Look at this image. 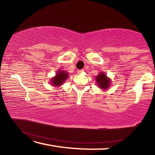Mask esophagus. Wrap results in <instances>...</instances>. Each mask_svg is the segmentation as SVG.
I'll use <instances>...</instances> for the list:
<instances>
[{"label": "esophagus", "mask_w": 155, "mask_h": 155, "mask_svg": "<svg viewBox=\"0 0 155 155\" xmlns=\"http://www.w3.org/2000/svg\"><path fill=\"white\" fill-rule=\"evenodd\" d=\"M83 72V70H77L78 74H81V73H82Z\"/></svg>", "instance_id": "1"}]
</instances>
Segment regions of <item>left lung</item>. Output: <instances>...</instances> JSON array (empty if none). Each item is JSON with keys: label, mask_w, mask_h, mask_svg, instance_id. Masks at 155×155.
<instances>
[{"label": "left lung", "mask_w": 155, "mask_h": 155, "mask_svg": "<svg viewBox=\"0 0 155 155\" xmlns=\"http://www.w3.org/2000/svg\"><path fill=\"white\" fill-rule=\"evenodd\" d=\"M96 81L98 87L102 90H107L111 85V80L105 74V73L101 72L96 76Z\"/></svg>", "instance_id": "8db88e82"}]
</instances>
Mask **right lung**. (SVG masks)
Returning <instances> with one entry per match:
<instances>
[{
    "mask_svg": "<svg viewBox=\"0 0 155 155\" xmlns=\"http://www.w3.org/2000/svg\"><path fill=\"white\" fill-rule=\"evenodd\" d=\"M68 73L63 70H58L56 72V75L51 79L52 85L55 87H59L63 85L67 78H68Z\"/></svg>",
    "mask_w": 155,
    "mask_h": 155,
    "instance_id": "1",
    "label": "right lung"
}]
</instances>
